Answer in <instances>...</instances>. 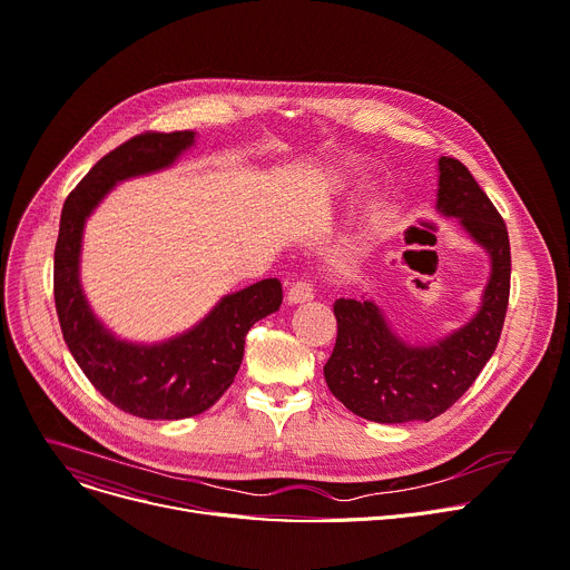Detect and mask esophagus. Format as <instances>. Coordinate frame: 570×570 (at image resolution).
<instances>
[{"label":"esophagus","mask_w":570,"mask_h":570,"mask_svg":"<svg viewBox=\"0 0 570 570\" xmlns=\"http://www.w3.org/2000/svg\"><path fill=\"white\" fill-rule=\"evenodd\" d=\"M288 304H302V302H308V299H314V288H312V284H308L306 279H299V282H295L291 288H288Z\"/></svg>","instance_id":"1"}]
</instances>
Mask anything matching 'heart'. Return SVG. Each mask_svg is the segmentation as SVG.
<instances>
[{"label": "heart", "instance_id": "b5f03b06", "mask_svg": "<svg viewBox=\"0 0 570 570\" xmlns=\"http://www.w3.org/2000/svg\"><path fill=\"white\" fill-rule=\"evenodd\" d=\"M332 209L330 204H321L316 209V218L325 220L330 218ZM397 232V209L393 204H380L375 209H371L364 218L358 220L354 227L352 236L347 238L345 247L341 249V262L343 264H354L358 258L368 256L373 249L391 240Z\"/></svg>", "mask_w": 570, "mask_h": 570}]
</instances>
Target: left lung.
I'll use <instances>...</instances> for the list:
<instances>
[{
  "mask_svg": "<svg viewBox=\"0 0 570 570\" xmlns=\"http://www.w3.org/2000/svg\"><path fill=\"white\" fill-rule=\"evenodd\" d=\"M436 212L456 218L491 258L480 308L465 325L419 345L397 336L373 299H336L338 334L325 382L366 421L395 425L441 416L473 386L500 341L511 277L504 220L469 168L450 157L439 159Z\"/></svg>",
  "mask_w": 570,
  "mask_h": 570,
  "instance_id": "8db88e82",
  "label": "left lung"
}]
</instances>
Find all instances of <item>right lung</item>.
<instances>
[{
    "label": "right lung",
    "instance_id": "1",
    "mask_svg": "<svg viewBox=\"0 0 570 570\" xmlns=\"http://www.w3.org/2000/svg\"><path fill=\"white\" fill-rule=\"evenodd\" d=\"M195 145V131L140 134L99 159L68 195L55 249V299L63 338L90 384L118 409L147 421H179L214 406L232 386L249 327L282 304L279 279L220 297L197 325L161 343L118 338L86 299L79 279L90 214L118 181L170 168Z\"/></svg>",
    "mask_w": 570,
    "mask_h": 570
}]
</instances>
